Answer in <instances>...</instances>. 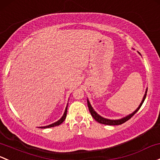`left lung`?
Returning <instances> with one entry per match:
<instances>
[{
	"label": "left lung",
	"mask_w": 160,
	"mask_h": 160,
	"mask_svg": "<svg viewBox=\"0 0 160 160\" xmlns=\"http://www.w3.org/2000/svg\"><path fill=\"white\" fill-rule=\"evenodd\" d=\"M138 53H139V52H138ZM139 54H140V53H139ZM147 90H146L145 94H144V96H143V98H142V101H141L140 104L139 105V107L137 108V110H136L135 111H133L132 113L129 114V115L126 116V117H122V118H121V119H118V120H110V119L104 118V117H102L100 115H99V114L97 113L95 110H94V109L93 108V107H92L91 104H90V101H89L88 99H87V105H88L89 110H90L91 116L93 117L94 120H95L96 121H97L98 122H100V123H102V124H105V125H110V126L120 125V124L125 122L126 121L129 120V119H130L131 117H132V116H133L134 114H135L136 112H137V111L139 110V108H140L141 106H142V104L143 103L144 100H145L146 97H147Z\"/></svg>",
	"instance_id": "obj_1"
}]
</instances>
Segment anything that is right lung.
I'll use <instances>...</instances> for the list:
<instances>
[{"label":"right lung","mask_w":160,"mask_h":160,"mask_svg":"<svg viewBox=\"0 0 160 160\" xmlns=\"http://www.w3.org/2000/svg\"><path fill=\"white\" fill-rule=\"evenodd\" d=\"M67 106H68V103H67V105L66 108H65L64 112H63V116H62V117H61V118L60 119V120L57 121V122H53V123L50 124V125H48V126H45V127H40V128H41V129L50 128V127H56V126H59V125H60V124H61L62 122H63V121L65 120V119H66V117H67Z\"/></svg>","instance_id":"obj_1"}]
</instances>
